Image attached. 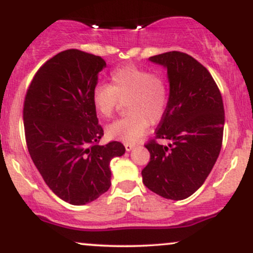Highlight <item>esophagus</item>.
Segmentation results:
<instances>
[{"label":"esophagus","instance_id":"obj_1","mask_svg":"<svg viewBox=\"0 0 253 253\" xmlns=\"http://www.w3.org/2000/svg\"><path fill=\"white\" fill-rule=\"evenodd\" d=\"M134 146H135V144H125V147H126L127 151L133 150L134 149Z\"/></svg>","mask_w":253,"mask_h":253}]
</instances>
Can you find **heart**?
Segmentation results:
<instances>
[{
	"label": "heart",
	"instance_id": "1",
	"mask_svg": "<svg viewBox=\"0 0 253 253\" xmlns=\"http://www.w3.org/2000/svg\"><path fill=\"white\" fill-rule=\"evenodd\" d=\"M126 99L128 115L110 124L107 134L125 144H134L150 123H161L167 114L169 84L163 75L126 64L110 72V85L98 84L92 90V106L102 118H112L120 102Z\"/></svg>",
	"mask_w": 253,
	"mask_h": 253
}]
</instances>
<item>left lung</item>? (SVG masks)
<instances>
[{
  "label": "left lung",
  "instance_id": "left-lung-1",
  "mask_svg": "<svg viewBox=\"0 0 253 253\" xmlns=\"http://www.w3.org/2000/svg\"><path fill=\"white\" fill-rule=\"evenodd\" d=\"M150 60L168 69L170 100L155 139L145 145L150 162L141 176L151 191L177 201L193 195L215 164L222 145L223 102L210 71L189 54L171 51ZM157 138L170 144L164 147Z\"/></svg>",
  "mask_w": 253,
  "mask_h": 253
}]
</instances>
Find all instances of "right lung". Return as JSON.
Masks as SVG:
<instances>
[{"label":"right lung","mask_w":253,"mask_h":253,"mask_svg":"<svg viewBox=\"0 0 253 253\" xmlns=\"http://www.w3.org/2000/svg\"><path fill=\"white\" fill-rule=\"evenodd\" d=\"M100 56L66 50L34 75L24 102L26 144L48 188L65 202L81 206L110 187L109 163L125 153L119 141L98 145L103 128L92 106Z\"/></svg>","instance_id":"obj_1"}]
</instances>
